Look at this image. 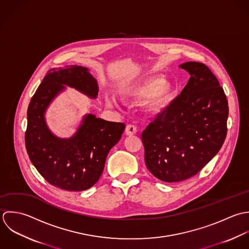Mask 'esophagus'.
<instances>
[{
  "label": "esophagus",
  "instance_id": "34e87169",
  "mask_svg": "<svg viewBox=\"0 0 249 249\" xmlns=\"http://www.w3.org/2000/svg\"><path fill=\"white\" fill-rule=\"evenodd\" d=\"M125 133H126V135H128V136L135 135V134L138 133V128H137V126L134 125V124H129V125L126 127Z\"/></svg>",
  "mask_w": 249,
  "mask_h": 249
}]
</instances>
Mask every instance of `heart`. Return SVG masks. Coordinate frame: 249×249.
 <instances>
[{"mask_svg": "<svg viewBox=\"0 0 249 249\" xmlns=\"http://www.w3.org/2000/svg\"><path fill=\"white\" fill-rule=\"evenodd\" d=\"M128 96L134 99H142L148 96L145 101L146 108L150 111H159L171 99L172 88L160 79H152L132 89L128 92ZM107 105L111 107L114 103L112 100H107Z\"/></svg>", "mask_w": 249, "mask_h": 249, "instance_id": "1", "label": "heart"}]
</instances>
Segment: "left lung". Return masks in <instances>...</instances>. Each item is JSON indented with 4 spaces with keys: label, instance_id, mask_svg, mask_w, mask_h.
<instances>
[{
    "label": "left lung",
    "instance_id": "left-lung-1",
    "mask_svg": "<svg viewBox=\"0 0 249 249\" xmlns=\"http://www.w3.org/2000/svg\"><path fill=\"white\" fill-rule=\"evenodd\" d=\"M180 67L191 74L187 86L142 134L147 168L167 183L196 175L221 148L227 134L228 102L216 77L201 62Z\"/></svg>",
    "mask_w": 249,
    "mask_h": 249
}]
</instances>
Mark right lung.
I'll return each mask as SVG.
<instances>
[{
	"mask_svg": "<svg viewBox=\"0 0 249 249\" xmlns=\"http://www.w3.org/2000/svg\"><path fill=\"white\" fill-rule=\"evenodd\" d=\"M69 86L95 98L96 80L88 68L71 65L51 69L28 107L25 143L31 161L52 186L68 192H82L95 185L107 156L121 139L125 124L86 115L83 125L69 140L55 138L48 130L44 111L52 99Z\"/></svg>",
	"mask_w": 249,
	"mask_h": 249,
	"instance_id": "add662e5",
	"label": "right lung"
}]
</instances>
